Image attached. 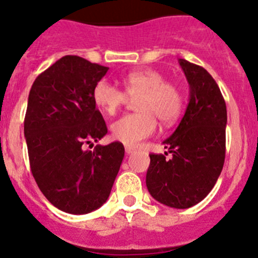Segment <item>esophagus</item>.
Wrapping results in <instances>:
<instances>
[{"instance_id":"34e87169","label":"esophagus","mask_w":258,"mask_h":258,"mask_svg":"<svg viewBox=\"0 0 258 258\" xmlns=\"http://www.w3.org/2000/svg\"><path fill=\"white\" fill-rule=\"evenodd\" d=\"M124 150H126V153H127V155H131V153H134V152H135V148L128 147V146H126V148H124Z\"/></svg>"}]
</instances>
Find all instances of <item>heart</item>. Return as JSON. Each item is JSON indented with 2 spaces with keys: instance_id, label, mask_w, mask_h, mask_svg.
<instances>
[{
  "instance_id": "1",
  "label": "heart",
  "mask_w": 258,
  "mask_h": 258,
  "mask_svg": "<svg viewBox=\"0 0 258 258\" xmlns=\"http://www.w3.org/2000/svg\"><path fill=\"white\" fill-rule=\"evenodd\" d=\"M123 91L106 80L93 87L96 106L108 116H113L128 97L136 98V113H130L112 124L114 140L127 146H136L155 132L157 122L170 124L178 117L182 108L181 91L175 83L165 81L161 72L141 70L127 74L122 79Z\"/></svg>"
}]
</instances>
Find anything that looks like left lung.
<instances>
[{
    "label": "left lung",
    "instance_id": "left-lung-1",
    "mask_svg": "<svg viewBox=\"0 0 258 258\" xmlns=\"http://www.w3.org/2000/svg\"><path fill=\"white\" fill-rule=\"evenodd\" d=\"M178 62L189 85L188 105L176 131L163 141L172 157L150 155L146 186L156 201L188 209L210 194L221 175L227 110L220 87L204 67L183 58Z\"/></svg>",
    "mask_w": 258,
    "mask_h": 258
}]
</instances>
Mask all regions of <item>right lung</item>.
Here are the masks:
<instances>
[{"label":"right lung","instance_id":"add662e5","mask_svg":"<svg viewBox=\"0 0 258 258\" xmlns=\"http://www.w3.org/2000/svg\"><path fill=\"white\" fill-rule=\"evenodd\" d=\"M107 71L69 54L38 75L28 95L25 137L31 171L46 199L72 215L107 201L124 156L121 142L85 150L107 134L92 97Z\"/></svg>","mask_w":258,"mask_h":258}]
</instances>
